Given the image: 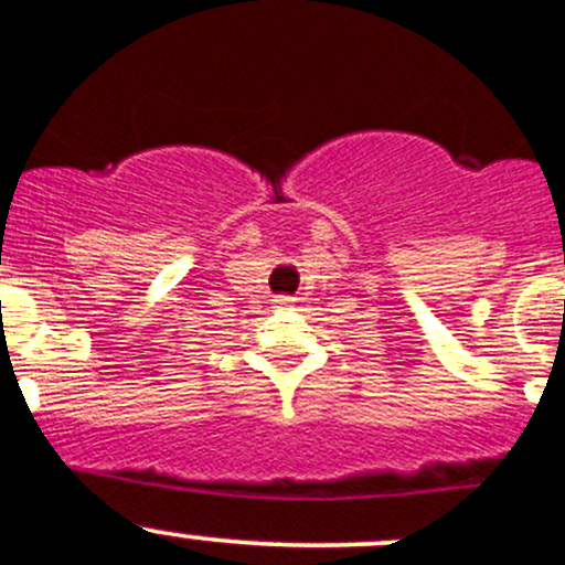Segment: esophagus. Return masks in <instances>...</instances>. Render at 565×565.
Instances as JSON below:
<instances>
[{"label": "esophagus", "instance_id": "obj_1", "mask_svg": "<svg viewBox=\"0 0 565 565\" xmlns=\"http://www.w3.org/2000/svg\"><path fill=\"white\" fill-rule=\"evenodd\" d=\"M295 298H289V295H281V298H276V306L278 308H292Z\"/></svg>", "mask_w": 565, "mask_h": 565}]
</instances>
